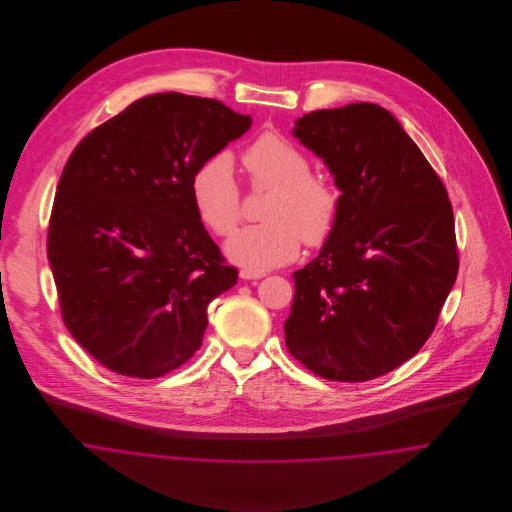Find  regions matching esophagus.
I'll return each instance as SVG.
<instances>
[{
  "instance_id": "obj_1",
  "label": "esophagus",
  "mask_w": 512,
  "mask_h": 512,
  "mask_svg": "<svg viewBox=\"0 0 512 512\" xmlns=\"http://www.w3.org/2000/svg\"><path fill=\"white\" fill-rule=\"evenodd\" d=\"M240 276H242L244 280H259V278L265 276V272L253 270V268H242V270H240Z\"/></svg>"
}]
</instances>
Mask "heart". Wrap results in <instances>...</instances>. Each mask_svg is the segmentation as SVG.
<instances>
[{
  "label": "heart",
  "mask_w": 512,
  "mask_h": 512,
  "mask_svg": "<svg viewBox=\"0 0 512 512\" xmlns=\"http://www.w3.org/2000/svg\"><path fill=\"white\" fill-rule=\"evenodd\" d=\"M247 178L255 190H272L263 209L267 222L247 226L228 244L226 253L238 265L267 270L293 261L301 244H326L340 217V190L311 174V159L288 138L265 132L242 153ZM195 213L220 238H228L242 220V192L230 159L205 161L190 184Z\"/></svg>",
  "instance_id": "b5f03b06"
}]
</instances>
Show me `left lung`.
<instances>
[{
	"instance_id": "obj_1",
	"label": "left lung",
	"mask_w": 512,
	"mask_h": 512,
	"mask_svg": "<svg viewBox=\"0 0 512 512\" xmlns=\"http://www.w3.org/2000/svg\"><path fill=\"white\" fill-rule=\"evenodd\" d=\"M293 134L334 174L341 207L320 255L293 272L288 351L326 380L384 376L432 336L457 280L449 195L380 105L313 111Z\"/></svg>"
}]
</instances>
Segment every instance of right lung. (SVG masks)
Returning a JSON list of instances; mask_svg holds the SVG:
<instances>
[{"label":"right lung","mask_w":512,"mask_h":512,"mask_svg":"<svg viewBox=\"0 0 512 512\" xmlns=\"http://www.w3.org/2000/svg\"><path fill=\"white\" fill-rule=\"evenodd\" d=\"M251 126L217 99H138L74 147L48 259L61 317L99 365L161 378L194 357L209 303L238 282L192 201V176Z\"/></svg>","instance_id":"1"}]
</instances>
